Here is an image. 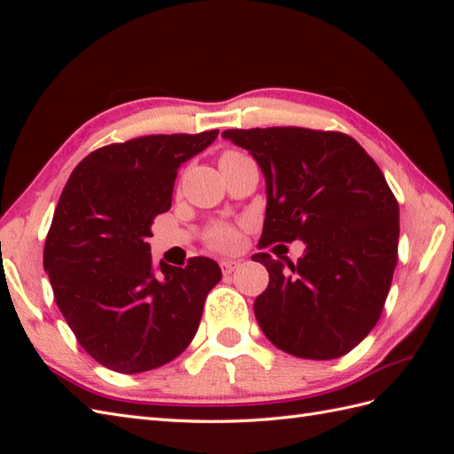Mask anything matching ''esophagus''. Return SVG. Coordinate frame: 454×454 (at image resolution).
I'll list each match as a JSON object with an SVG mask.
<instances>
[{
    "label": "esophagus",
    "mask_w": 454,
    "mask_h": 454,
    "mask_svg": "<svg viewBox=\"0 0 454 454\" xmlns=\"http://www.w3.org/2000/svg\"><path fill=\"white\" fill-rule=\"evenodd\" d=\"M239 265H240V261H237V259H222V263H219L223 277H229L231 272H235V269H239Z\"/></svg>",
    "instance_id": "34e87169"
}]
</instances>
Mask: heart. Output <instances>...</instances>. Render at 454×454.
<instances>
[{
    "label": "heart",
    "instance_id": "b5f03b06",
    "mask_svg": "<svg viewBox=\"0 0 454 454\" xmlns=\"http://www.w3.org/2000/svg\"><path fill=\"white\" fill-rule=\"evenodd\" d=\"M235 157H242V153H237V151H227V153L222 155V159H235ZM206 239H208L210 246H214L217 250H232L239 244V232L229 223H215L208 229Z\"/></svg>",
    "mask_w": 454,
    "mask_h": 454
}]
</instances>
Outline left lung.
I'll return each instance as SVG.
<instances>
[{
    "label": "left lung",
    "instance_id": "obj_1",
    "mask_svg": "<svg viewBox=\"0 0 454 454\" xmlns=\"http://www.w3.org/2000/svg\"><path fill=\"white\" fill-rule=\"evenodd\" d=\"M267 184L259 248L303 240L294 265L255 254L269 286L255 318L274 347L307 360L350 352L380 318L400 239V208L365 149L342 132L301 127L232 129Z\"/></svg>",
    "mask_w": 454,
    "mask_h": 454
}]
</instances>
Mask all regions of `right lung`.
Returning a JSON list of instances; mask_svg holds the SVG:
<instances>
[{
  "instance_id": "right-lung-1",
  "label": "right lung",
  "mask_w": 454,
  "mask_h": 454,
  "mask_svg": "<svg viewBox=\"0 0 454 454\" xmlns=\"http://www.w3.org/2000/svg\"><path fill=\"white\" fill-rule=\"evenodd\" d=\"M217 134H151L96 149L59 199L43 250L54 301L79 345L117 373L180 356L222 280L214 259L155 265L147 244L153 219L170 210L177 168Z\"/></svg>"
}]
</instances>
